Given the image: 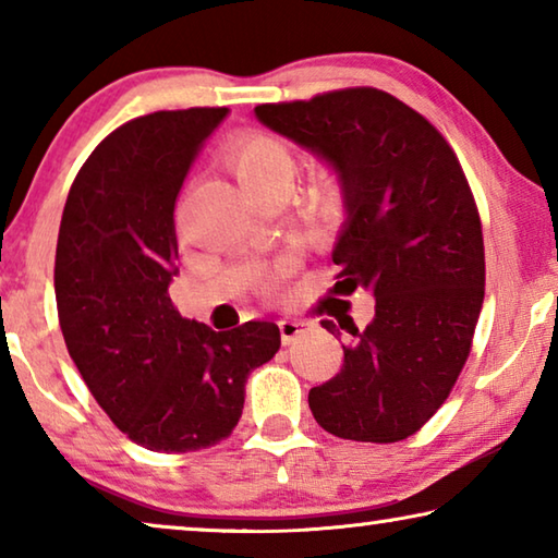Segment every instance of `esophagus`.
<instances>
[{"instance_id": "obj_1", "label": "esophagus", "mask_w": 558, "mask_h": 558, "mask_svg": "<svg viewBox=\"0 0 558 558\" xmlns=\"http://www.w3.org/2000/svg\"><path fill=\"white\" fill-rule=\"evenodd\" d=\"M278 327H280L282 344H292L302 335H307L310 323H305V319H280Z\"/></svg>"}]
</instances>
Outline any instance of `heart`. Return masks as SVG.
Wrapping results in <instances>:
<instances>
[{
	"mask_svg": "<svg viewBox=\"0 0 558 558\" xmlns=\"http://www.w3.org/2000/svg\"><path fill=\"white\" fill-rule=\"evenodd\" d=\"M229 162L239 182L253 196H263L278 189H290L295 177V157L282 140L251 132L229 147Z\"/></svg>",
	"mask_w": 558,
	"mask_h": 558,
	"instance_id": "b5f03b06",
	"label": "heart"
}]
</instances>
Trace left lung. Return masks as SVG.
<instances>
[{"label":"left lung","instance_id":"8db88e82","mask_svg":"<svg viewBox=\"0 0 558 558\" xmlns=\"http://www.w3.org/2000/svg\"><path fill=\"white\" fill-rule=\"evenodd\" d=\"M256 118L335 169L347 209L337 286L376 298L364 329L339 323L352 337L344 364L310 389V411L344 440L409 438L456 386L483 310V226L465 172L421 112L376 88L266 102ZM323 327L339 335L332 319Z\"/></svg>","mask_w":558,"mask_h":558}]
</instances>
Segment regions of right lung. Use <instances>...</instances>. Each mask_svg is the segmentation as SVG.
Listing matches in <instances>:
<instances>
[{
  "label": "right lung",
  "instance_id": "obj_1",
  "mask_svg": "<svg viewBox=\"0 0 558 558\" xmlns=\"http://www.w3.org/2000/svg\"><path fill=\"white\" fill-rule=\"evenodd\" d=\"M229 108L159 110L112 130L75 174L56 245V307L73 364L110 421L155 452L211 448L241 418L245 381L280 329L214 332L179 315L174 204Z\"/></svg>",
  "mask_w": 558,
  "mask_h": 558
}]
</instances>
